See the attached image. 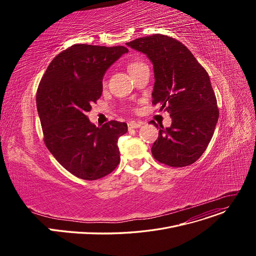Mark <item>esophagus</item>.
<instances>
[{"mask_svg":"<svg viewBox=\"0 0 256 256\" xmlns=\"http://www.w3.org/2000/svg\"><path fill=\"white\" fill-rule=\"evenodd\" d=\"M141 126H142L141 122H136V121H130V122L128 124L130 130H132V128H139Z\"/></svg>","mask_w":256,"mask_h":256,"instance_id":"obj_1","label":"esophagus"}]
</instances>
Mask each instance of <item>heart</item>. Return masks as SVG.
Returning <instances> with one entry per match:
<instances>
[{
  "label": "heart",
  "mask_w": 256,
  "mask_h": 256,
  "mask_svg": "<svg viewBox=\"0 0 256 256\" xmlns=\"http://www.w3.org/2000/svg\"><path fill=\"white\" fill-rule=\"evenodd\" d=\"M143 65H145L142 61H140V60H132V61H130L128 64V72L130 74H132V72H135V70H137L139 67H141V66H143Z\"/></svg>",
  "instance_id": "1"
}]
</instances>
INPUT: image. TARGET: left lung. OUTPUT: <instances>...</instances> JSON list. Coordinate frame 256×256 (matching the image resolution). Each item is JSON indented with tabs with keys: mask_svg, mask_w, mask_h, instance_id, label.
I'll list each match as a JSON object with an SVG mask.
<instances>
[{
	"mask_svg": "<svg viewBox=\"0 0 256 256\" xmlns=\"http://www.w3.org/2000/svg\"><path fill=\"white\" fill-rule=\"evenodd\" d=\"M126 46L152 62V104H160V110L172 118L170 128L160 126L158 130L152 147L154 158L171 167L195 163L206 150L219 119L206 70L186 46L167 35L137 38Z\"/></svg>",
	"mask_w": 256,
	"mask_h": 256,
	"instance_id": "1",
	"label": "left lung"
}]
</instances>
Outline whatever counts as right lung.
Segmentation results:
<instances>
[{
	"label": "right lung",
	"mask_w": 256,
	"mask_h": 256,
	"mask_svg": "<svg viewBox=\"0 0 256 256\" xmlns=\"http://www.w3.org/2000/svg\"><path fill=\"white\" fill-rule=\"evenodd\" d=\"M128 52L121 46L74 44L52 59L39 83L36 104L44 143L78 178H102L120 162L117 142L128 124L112 120L98 128L87 112L102 96L106 70Z\"/></svg>",
	"instance_id": "right-lung-1"
}]
</instances>
